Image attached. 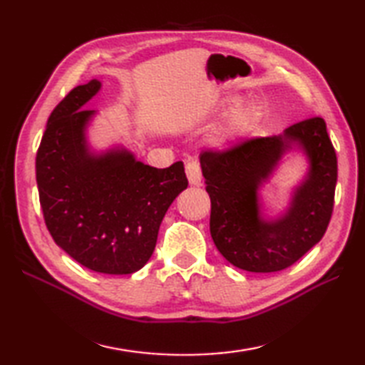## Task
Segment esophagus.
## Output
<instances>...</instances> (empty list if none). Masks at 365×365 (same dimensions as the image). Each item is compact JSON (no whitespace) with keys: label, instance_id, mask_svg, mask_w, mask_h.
Wrapping results in <instances>:
<instances>
[{"label":"esophagus","instance_id":"34e87169","mask_svg":"<svg viewBox=\"0 0 365 365\" xmlns=\"http://www.w3.org/2000/svg\"><path fill=\"white\" fill-rule=\"evenodd\" d=\"M185 170H187L188 182L195 187H199L202 183V170H200L199 163L195 160H188L187 165H185Z\"/></svg>","mask_w":365,"mask_h":365}]
</instances>
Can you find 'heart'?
I'll return each mask as SVG.
<instances>
[{
  "label": "heart",
  "mask_w": 365,
  "mask_h": 365,
  "mask_svg": "<svg viewBox=\"0 0 365 365\" xmlns=\"http://www.w3.org/2000/svg\"><path fill=\"white\" fill-rule=\"evenodd\" d=\"M245 118H246V111H243V110H240L234 115H232V118L218 130V133L215 135V139H213L215 144L222 147V145H227L229 143L234 141L235 136L238 135L240 128H242V123H243Z\"/></svg>",
  "instance_id": "b5f03b06"
}]
</instances>
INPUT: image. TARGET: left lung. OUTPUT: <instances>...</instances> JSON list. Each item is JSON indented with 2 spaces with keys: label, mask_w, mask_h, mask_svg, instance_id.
Wrapping results in <instances>:
<instances>
[{
  "label": "left lung",
  "mask_w": 365,
  "mask_h": 365,
  "mask_svg": "<svg viewBox=\"0 0 365 365\" xmlns=\"http://www.w3.org/2000/svg\"><path fill=\"white\" fill-rule=\"evenodd\" d=\"M292 148L309 160V173L295 190L291 207L265 220L258 188ZM212 200L210 234L222 257L252 273H274L293 265L320 242L334 207L337 157L319 115L293 123L282 135L252 138L226 150L200 155Z\"/></svg>",
  "instance_id": "1"
}]
</instances>
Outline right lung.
<instances>
[{
    "mask_svg": "<svg viewBox=\"0 0 365 365\" xmlns=\"http://www.w3.org/2000/svg\"><path fill=\"white\" fill-rule=\"evenodd\" d=\"M102 88H73L46 122L36 157L38 200L54 243L83 267L131 274L153 254L169 205L188 187L182 161L157 169L127 149L92 153L83 110Z\"/></svg>",
    "mask_w": 365,
    "mask_h": 365,
    "instance_id": "right-lung-1",
    "label": "right lung"
}]
</instances>
